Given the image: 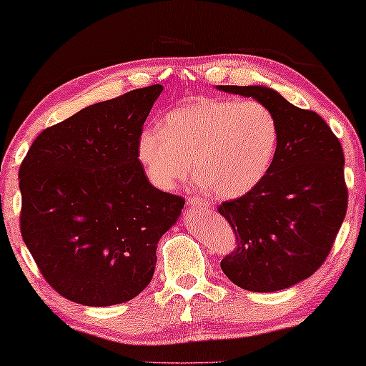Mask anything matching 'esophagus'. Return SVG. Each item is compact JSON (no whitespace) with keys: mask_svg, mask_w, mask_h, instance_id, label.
<instances>
[{"mask_svg":"<svg viewBox=\"0 0 366 366\" xmlns=\"http://www.w3.org/2000/svg\"><path fill=\"white\" fill-rule=\"evenodd\" d=\"M187 204L188 207H193V209H202V207H207V202L204 199H201V197H196V196H191L187 199Z\"/></svg>","mask_w":366,"mask_h":366,"instance_id":"esophagus-1","label":"esophagus"}]
</instances>
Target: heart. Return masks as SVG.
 Listing matches in <instances>:
<instances>
[{
	"mask_svg": "<svg viewBox=\"0 0 366 366\" xmlns=\"http://www.w3.org/2000/svg\"><path fill=\"white\" fill-rule=\"evenodd\" d=\"M279 122L257 100L196 99L141 131L137 160L155 188L170 191L191 173L219 199L259 187L279 149Z\"/></svg>",
	"mask_w": 366,
	"mask_h": 366,
	"instance_id": "b5f03b06",
	"label": "heart"
}]
</instances>
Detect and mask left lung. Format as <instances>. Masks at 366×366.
<instances>
[{
  "mask_svg": "<svg viewBox=\"0 0 366 366\" xmlns=\"http://www.w3.org/2000/svg\"><path fill=\"white\" fill-rule=\"evenodd\" d=\"M253 97L279 122V149L259 187L220 204L238 248L220 261L233 284L277 292L308 279L332 248L347 211L344 152L318 113L266 86H217Z\"/></svg>",
  "mask_w": 366,
  "mask_h": 366,
  "instance_id": "1",
  "label": "left lung"
}]
</instances>
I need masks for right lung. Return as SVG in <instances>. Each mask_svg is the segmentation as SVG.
<instances>
[{
	"instance_id": "1",
	"label": "right lung",
	"mask_w": 366,
	"mask_h": 366,
	"mask_svg": "<svg viewBox=\"0 0 366 366\" xmlns=\"http://www.w3.org/2000/svg\"><path fill=\"white\" fill-rule=\"evenodd\" d=\"M160 84L89 105L46 128L19 169L21 232L41 275L86 307L129 302L151 284L157 243L183 197L149 182L137 137Z\"/></svg>"
}]
</instances>
